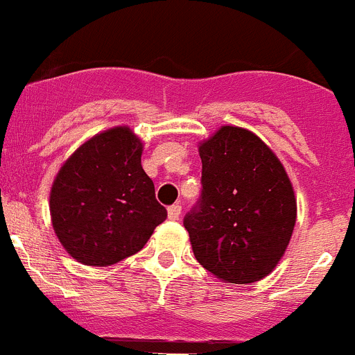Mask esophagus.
<instances>
[{"label":"esophagus","instance_id":"34e87169","mask_svg":"<svg viewBox=\"0 0 355 355\" xmlns=\"http://www.w3.org/2000/svg\"><path fill=\"white\" fill-rule=\"evenodd\" d=\"M167 216H169L171 220H178L179 216H181V205L179 203H174L167 209Z\"/></svg>","mask_w":355,"mask_h":355}]
</instances>
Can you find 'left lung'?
Segmentation results:
<instances>
[{"instance_id":"1","label":"left lung","mask_w":355,"mask_h":355,"mask_svg":"<svg viewBox=\"0 0 355 355\" xmlns=\"http://www.w3.org/2000/svg\"><path fill=\"white\" fill-rule=\"evenodd\" d=\"M198 153L202 195L184 217L195 259L220 282H261L278 266L295 227L288 174L259 136L236 125H223Z\"/></svg>"}]
</instances>
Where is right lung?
Listing matches in <instances>:
<instances>
[{"mask_svg":"<svg viewBox=\"0 0 355 355\" xmlns=\"http://www.w3.org/2000/svg\"><path fill=\"white\" fill-rule=\"evenodd\" d=\"M141 153V139L117 125L83 143L60 167L50 193L51 223L80 264L103 268L135 255L166 220Z\"/></svg>","mask_w":355,"mask_h":355,"instance_id":"obj_1","label":"right lung"}]
</instances>
